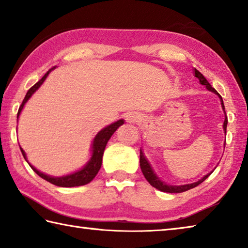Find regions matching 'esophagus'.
<instances>
[{"mask_svg": "<svg viewBox=\"0 0 248 248\" xmlns=\"http://www.w3.org/2000/svg\"><path fill=\"white\" fill-rule=\"evenodd\" d=\"M125 120H127V123L129 124H137V123H140L142 120V116L140 112H137V111L129 112V114L125 116Z\"/></svg>", "mask_w": 248, "mask_h": 248, "instance_id": "34e87169", "label": "esophagus"}]
</instances>
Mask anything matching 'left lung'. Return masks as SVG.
I'll use <instances>...</instances> for the list:
<instances>
[{
	"instance_id": "obj_1",
	"label": "left lung",
	"mask_w": 248,
	"mask_h": 248,
	"mask_svg": "<svg viewBox=\"0 0 248 248\" xmlns=\"http://www.w3.org/2000/svg\"><path fill=\"white\" fill-rule=\"evenodd\" d=\"M194 74H195V78H197L199 79V82L201 85H204L205 87H207V90L212 92V93H215L216 95H217V97L220 98L221 100V106H222V109H223L224 111V115H225V119H224V123H223V130H224V133L226 134V125H228V117H226V114H225V110H224V104H223V99H222L221 95L217 93V92L213 89V87L210 85V83L205 79V78L203 77L202 74H201L198 70L197 69H194ZM224 146H225V142H224ZM140 167H141V170L142 173H143L145 179L148 180V182L150 183L151 186H153L154 188H156V189L161 190V191H164V192H170V194H177V192H184V191H187L191 189V188H195L198 186V185H200L201 183L203 182V180L207 179L210 174L212 173V171H210V173H208L207 175H204L202 178H200L199 180H197V182L195 183H191V184H186V185H179V186H176V185H169L166 184L164 180H162L161 178L158 177V176L156 175V173H155L153 167L151 166L150 162L148 161V158L145 157V155L143 153V151H142V149H140ZM217 167V166H216Z\"/></svg>"
}]
</instances>
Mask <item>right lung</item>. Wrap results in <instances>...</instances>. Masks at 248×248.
<instances>
[{
  "label": "right lung",
  "mask_w": 248,
  "mask_h": 248,
  "mask_svg": "<svg viewBox=\"0 0 248 248\" xmlns=\"http://www.w3.org/2000/svg\"><path fill=\"white\" fill-rule=\"evenodd\" d=\"M54 69H56V66H53L52 69H50L48 72L44 75L43 78L39 79V81L37 82L35 85L31 86V89L28 90L27 94H26V96H25L23 103H22V105H20V107L18 109L17 120H18V117L20 115V112H22V110L24 109L25 104H26L29 100V98H31V96L36 93V91H38L39 87L43 85L44 82L46 81V78H48L49 73ZM124 124V120L119 119V120L115 121V123H112L109 125H107V127H105L104 129L100 130V131L95 136V138L93 139V142H92L91 158L89 159V161H87L86 164L84 165L82 169L78 170L77 171H73V173L68 174V175L59 176V177H54V176L47 175V174L43 173V171L37 170L35 166H32L31 163L28 162L25 151L22 148H20V146H19V148H20V151H22V154H23L24 158L26 159V162L28 163L29 166H31L32 170L35 171L37 175L40 176L41 178H44L45 180H47V182L56 185V186H59V187L83 186V185H86V184L91 183L92 180L94 179L95 176L97 175L98 170H100V166H102L103 154H104L105 148H106V145H107V142L109 141V139H110L112 134L115 133L116 130Z\"/></svg>",
  "instance_id": "obj_1"
}]
</instances>
